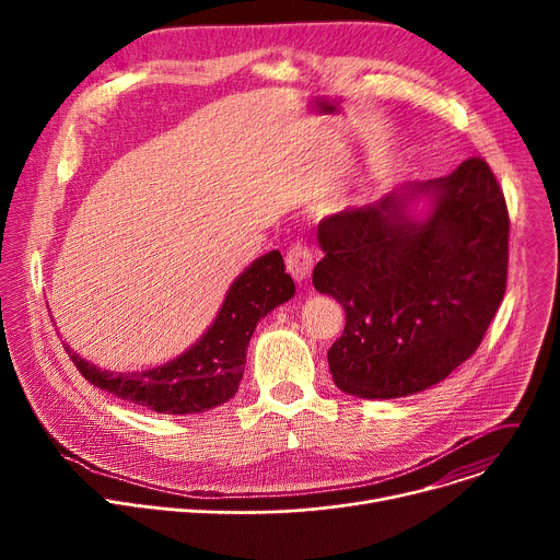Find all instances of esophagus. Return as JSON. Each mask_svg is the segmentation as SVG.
I'll use <instances>...</instances> for the list:
<instances>
[{
	"mask_svg": "<svg viewBox=\"0 0 560 560\" xmlns=\"http://www.w3.org/2000/svg\"><path fill=\"white\" fill-rule=\"evenodd\" d=\"M312 266H314V257H312V250L307 246L296 244L288 250L285 268H288V272L292 275L294 281H305L312 272Z\"/></svg>",
	"mask_w": 560,
	"mask_h": 560,
	"instance_id": "34e87169",
	"label": "esophagus"
}]
</instances>
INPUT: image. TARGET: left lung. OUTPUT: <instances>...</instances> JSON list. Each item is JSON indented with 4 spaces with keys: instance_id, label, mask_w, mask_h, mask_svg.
<instances>
[{
    "instance_id": "obj_1",
    "label": "left lung",
    "mask_w": 560,
    "mask_h": 560,
    "mask_svg": "<svg viewBox=\"0 0 560 560\" xmlns=\"http://www.w3.org/2000/svg\"><path fill=\"white\" fill-rule=\"evenodd\" d=\"M508 234L503 190L481 156L324 219L312 283L346 310L328 352L337 387L410 396L467 361L505 294Z\"/></svg>"
}]
</instances>
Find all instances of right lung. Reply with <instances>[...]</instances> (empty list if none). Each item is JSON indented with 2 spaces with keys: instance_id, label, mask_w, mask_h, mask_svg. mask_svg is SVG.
<instances>
[{
  "instance_id": "obj_1",
  "label": "right lung",
  "mask_w": 560,
  "mask_h": 560,
  "mask_svg": "<svg viewBox=\"0 0 560 560\" xmlns=\"http://www.w3.org/2000/svg\"><path fill=\"white\" fill-rule=\"evenodd\" d=\"M294 281L285 272L279 250L266 253L238 275L210 328L179 357L150 370L110 372L66 352L95 387L156 415H199L236 394L246 370L248 343L261 318L294 296Z\"/></svg>"
}]
</instances>
